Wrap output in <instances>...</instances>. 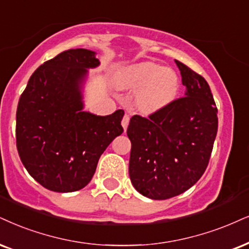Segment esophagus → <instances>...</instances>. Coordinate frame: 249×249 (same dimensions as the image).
Instances as JSON below:
<instances>
[{
	"label": "esophagus",
	"mask_w": 249,
	"mask_h": 249,
	"mask_svg": "<svg viewBox=\"0 0 249 249\" xmlns=\"http://www.w3.org/2000/svg\"><path fill=\"white\" fill-rule=\"evenodd\" d=\"M129 120H130V118H129V115H128V114H124V118H122L121 124H122V127H124V130L127 129L128 124H129Z\"/></svg>",
	"instance_id": "34e87169"
}]
</instances>
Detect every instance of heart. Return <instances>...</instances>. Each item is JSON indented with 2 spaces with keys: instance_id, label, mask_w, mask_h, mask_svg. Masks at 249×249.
Segmentation results:
<instances>
[{
  "instance_id": "1",
  "label": "heart",
  "mask_w": 249,
  "mask_h": 249,
  "mask_svg": "<svg viewBox=\"0 0 249 249\" xmlns=\"http://www.w3.org/2000/svg\"><path fill=\"white\" fill-rule=\"evenodd\" d=\"M120 89L136 92L135 101L143 113L158 112L177 99L180 91L178 75L153 62L124 67L118 73Z\"/></svg>"
}]
</instances>
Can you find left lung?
<instances>
[{
  "mask_svg": "<svg viewBox=\"0 0 249 249\" xmlns=\"http://www.w3.org/2000/svg\"><path fill=\"white\" fill-rule=\"evenodd\" d=\"M185 97L149 118L134 115L129 177L135 189L152 199H167L194 186L207 170L218 129L217 107L207 81L176 60Z\"/></svg>",
  "mask_w": 249,
  "mask_h": 249,
  "instance_id": "obj_1",
  "label": "left lung"
}]
</instances>
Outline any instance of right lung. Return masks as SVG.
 Wrapping results in <instances>:
<instances>
[{"instance_id":"right-lung-1","label":"right lung","mask_w":249,"mask_h":249,"mask_svg":"<svg viewBox=\"0 0 249 249\" xmlns=\"http://www.w3.org/2000/svg\"><path fill=\"white\" fill-rule=\"evenodd\" d=\"M98 66L94 52L64 51L32 73L18 101V155L30 176L53 192L84 188L100 156L124 133V109L106 116L82 110V83Z\"/></svg>"}]
</instances>
